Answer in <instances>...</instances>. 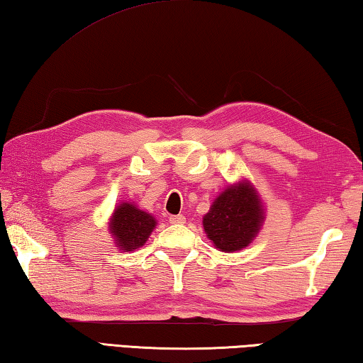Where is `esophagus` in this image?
Listing matches in <instances>:
<instances>
[{
  "instance_id": "esophagus-1",
  "label": "esophagus",
  "mask_w": 363,
  "mask_h": 363,
  "mask_svg": "<svg viewBox=\"0 0 363 363\" xmlns=\"http://www.w3.org/2000/svg\"><path fill=\"white\" fill-rule=\"evenodd\" d=\"M169 222L171 223H184V222H186V216H184V214L169 216Z\"/></svg>"
}]
</instances>
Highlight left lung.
I'll return each mask as SVG.
<instances>
[{
  "instance_id": "left-lung-1",
  "label": "left lung",
  "mask_w": 363,
  "mask_h": 363,
  "mask_svg": "<svg viewBox=\"0 0 363 363\" xmlns=\"http://www.w3.org/2000/svg\"><path fill=\"white\" fill-rule=\"evenodd\" d=\"M262 220L259 196L249 182H241L217 196L209 213L203 217V227L217 249L233 252L254 240Z\"/></svg>"
}]
</instances>
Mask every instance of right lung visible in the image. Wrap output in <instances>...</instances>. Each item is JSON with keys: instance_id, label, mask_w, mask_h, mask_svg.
<instances>
[{"instance_id": "1", "label": "right lung", "mask_w": 363, "mask_h": 363, "mask_svg": "<svg viewBox=\"0 0 363 363\" xmlns=\"http://www.w3.org/2000/svg\"><path fill=\"white\" fill-rule=\"evenodd\" d=\"M155 219L150 214L138 209L135 204L122 203L114 211L111 219V233L122 250H133L147 241L155 227Z\"/></svg>"}]
</instances>
